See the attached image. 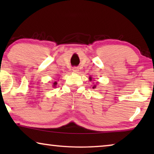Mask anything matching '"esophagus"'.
I'll return each instance as SVG.
<instances>
[{
    "label": "esophagus",
    "mask_w": 154,
    "mask_h": 154,
    "mask_svg": "<svg viewBox=\"0 0 154 154\" xmlns=\"http://www.w3.org/2000/svg\"><path fill=\"white\" fill-rule=\"evenodd\" d=\"M73 71L74 73H79V69L78 68V67H73Z\"/></svg>",
    "instance_id": "obj_1"
}]
</instances>
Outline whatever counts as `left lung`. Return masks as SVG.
<instances>
[{
    "mask_svg": "<svg viewBox=\"0 0 154 154\" xmlns=\"http://www.w3.org/2000/svg\"><path fill=\"white\" fill-rule=\"evenodd\" d=\"M90 79L91 80V78H90ZM95 87H96V85H94V86H93V88H95Z\"/></svg>",
    "mask_w": 154,
    "mask_h": 154,
    "instance_id": "left-lung-1",
    "label": "left lung"
}]
</instances>
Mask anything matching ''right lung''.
I'll return each mask as SVG.
<instances>
[{
  "instance_id": "obj_1",
  "label": "right lung",
  "mask_w": 154,
  "mask_h": 154,
  "mask_svg": "<svg viewBox=\"0 0 154 154\" xmlns=\"http://www.w3.org/2000/svg\"><path fill=\"white\" fill-rule=\"evenodd\" d=\"M57 83H56V82H54V83H53V86H54V87H55V85H57Z\"/></svg>"
}]
</instances>
